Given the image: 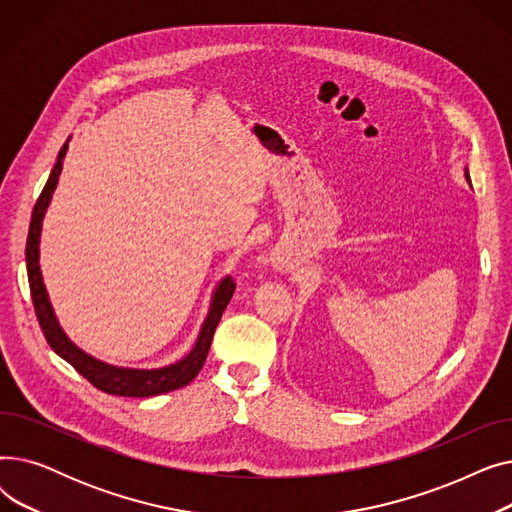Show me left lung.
Wrapping results in <instances>:
<instances>
[{"instance_id": "8db88e82", "label": "left lung", "mask_w": 512, "mask_h": 512, "mask_svg": "<svg viewBox=\"0 0 512 512\" xmlns=\"http://www.w3.org/2000/svg\"><path fill=\"white\" fill-rule=\"evenodd\" d=\"M465 178H467V182H471V180H469V172H467V170H465Z\"/></svg>"}]
</instances>
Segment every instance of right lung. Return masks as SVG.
<instances>
[{"label": "right lung", "instance_id": "right-lung-1", "mask_svg": "<svg viewBox=\"0 0 512 512\" xmlns=\"http://www.w3.org/2000/svg\"><path fill=\"white\" fill-rule=\"evenodd\" d=\"M70 141V139H68ZM68 141L58 153V161L53 166L49 180L45 188L41 191L35 209H33V218H31V228H29V238H26V274H29V286H31V297L35 305V313L39 319V326L43 330L45 340L49 346L56 351L64 361H68L83 378H87L97 390L105 394H116V396H134V398H149L157 394H166L172 390H178L186 384H191L197 373L201 371L209 346L213 340V332L218 328L224 309L228 307L232 294H234V280L226 276L218 288L213 290L211 297V307L209 313L203 321L201 332L197 336L195 346L191 348V353L182 357L180 361L159 367V369H132V367H116V365H107L91 355H87L64 334V330L58 324V317L53 313V307L49 303L47 290L43 284L41 276V267H39V245H41V226L45 211L51 203L53 191L58 186V178L62 174V161L68 151Z\"/></svg>", "mask_w": 512, "mask_h": 512}]
</instances>
